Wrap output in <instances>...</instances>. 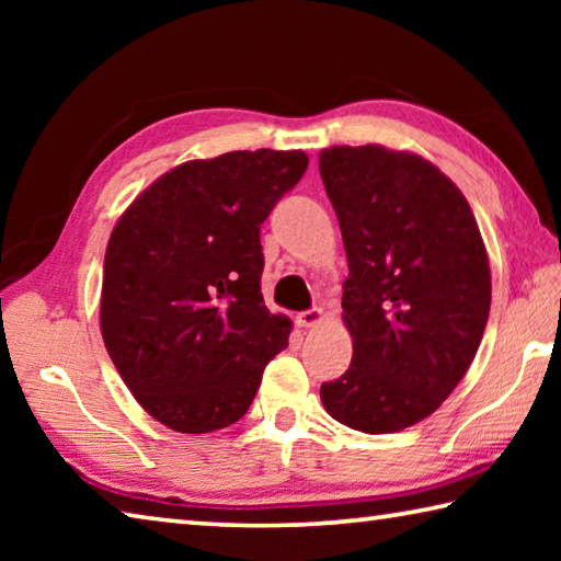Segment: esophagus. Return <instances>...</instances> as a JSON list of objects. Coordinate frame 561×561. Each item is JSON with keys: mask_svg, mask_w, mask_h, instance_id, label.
Masks as SVG:
<instances>
[{"mask_svg": "<svg viewBox=\"0 0 561 561\" xmlns=\"http://www.w3.org/2000/svg\"><path fill=\"white\" fill-rule=\"evenodd\" d=\"M321 319H324V311H321V309H309V311H301V314L297 317V324L304 327V329H309V327H317Z\"/></svg>", "mask_w": 561, "mask_h": 561, "instance_id": "obj_1", "label": "esophagus"}]
</instances>
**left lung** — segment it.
Wrapping results in <instances>:
<instances>
[{
	"label": "left lung",
	"instance_id": "8db88e82",
	"mask_svg": "<svg viewBox=\"0 0 561 561\" xmlns=\"http://www.w3.org/2000/svg\"><path fill=\"white\" fill-rule=\"evenodd\" d=\"M348 279V371L321 386L334 421L396 433L428 417L468 371L490 317V262L468 201L431 160L383 146L319 153Z\"/></svg>",
	"mask_w": 561,
	"mask_h": 561
}]
</instances>
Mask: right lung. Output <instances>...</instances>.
<instances>
[{
    "instance_id": "obj_1",
    "label": "right lung",
    "mask_w": 561,
    "mask_h": 561,
    "mask_svg": "<svg viewBox=\"0 0 561 561\" xmlns=\"http://www.w3.org/2000/svg\"><path fill=\"white\" fill-rule=\"evenodd\" d=\"M309 165L301 150L190 160L146 187L111 232L101 334L128 391L170 431L240 421L291 321L262 299L260 225Z\"/></svg>"
}]
</instances>
